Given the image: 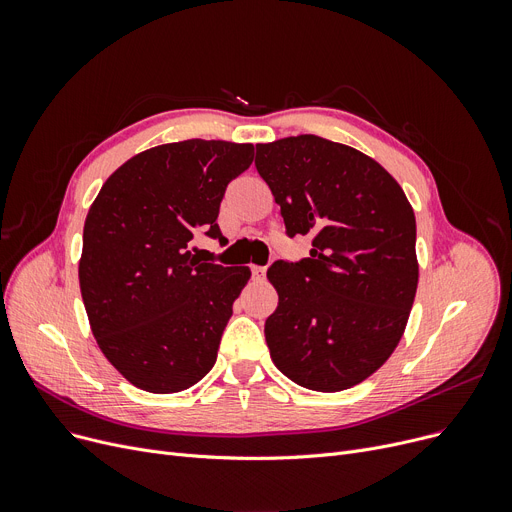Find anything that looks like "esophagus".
<instances>
[{
  "mask_svg": "<svg viewBox=\"0 0 512 512\" xmlns=\"http://www.w3.org/2000/svg\"><path fill=\"white\" fill-rule=\"evenodd\" d=\"M251 276H253V280H265V267L251 265Z\"/></svg>",
  "mask_w": 512,
  "mask_h": 512,
  "instance_id": "1",
  "label": "esophagus"
}]
</instances>
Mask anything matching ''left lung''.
Instances as JSON below:
<instances>
[{
    "instance_id": "8db88e82",
    "label": "left lung",
    "mask_w": 512,
    "mask_h": 512,
    "mask_svg": "<svg viewBox=\"0 0 512 512\" xmlns=\"http://www.w3.org/2000/svg\"><path fill=\"white\" fill-rule=\"evenodd\" d=\"M255 168L286 234L313 236L309 257L267 270L278 290L265 319L272 361L303 388H351L405 332L419 280L413 207L378 161L315 134L257 145Z\"/></svg>"
}]
</instances>
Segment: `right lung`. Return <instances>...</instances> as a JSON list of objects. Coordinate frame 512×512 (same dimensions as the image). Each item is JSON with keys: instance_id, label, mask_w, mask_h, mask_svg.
<instances>
[{"instance_id": "1", "label": "right lung", "mask_w": 512, "mask_h": 512, "mask_svg": "<svg viewBox=\"0 0 512 512\" xmlns=\"http://www.w3.org/2000/svg\"><path fill=\"white\" fill-rule=\"evenodd\" d=\"M251 143L191 139L147 149L105 180L78 263L93 336L124 378L153 394L191 388L218 359L249 267L201 263L195 234L224 238L220 203Z\"/></svg>"}]
</instances>
